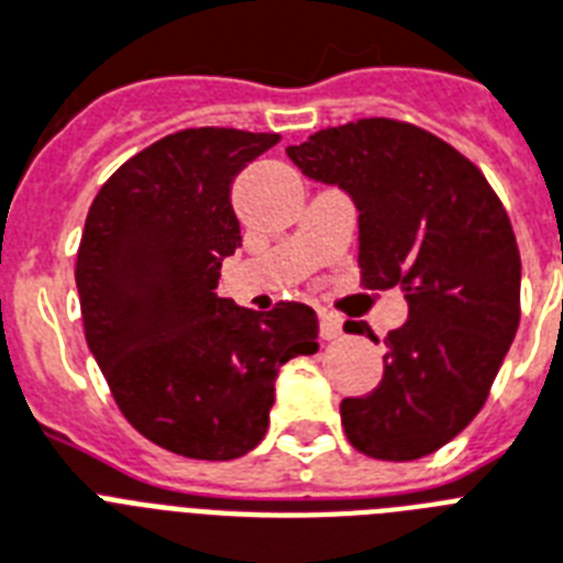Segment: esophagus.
<instances>
[{
	"instance_id": "34e87169",
	"label": "esophagus",
	"mask_w": 563,
	"mask_h": 563,
	"mask_svg": "<svg viewBox=\"0 0 563 563\" xmlns=\"http://www.w3.org/2000/svg\"><path fill=\"white\" fill-rule=\"evenodd\" d=\"M318 333H321V339H327V342H333V339H342V335H344L342 318L330 316V312H321V318H318Z\"/></svg>"
}]
</instances>
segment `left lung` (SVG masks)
Returning a JSON list of instances; mask_svg holds the SVG:
<instances>
[{"instance_id":"8db88e82","label":"left lung","mask_w":563,"mask_h":563,"mask_svg":"<svg viewBox=\"0 0 563 563\" xmlns=\"http://www.w3.org/2000/svg\"><path fill=\"white\" fill-rule=\"evenodd\" d=\"M286 154L360 212L362 286L409 300L385 335L383 383L342 400L344 435L383 462L435 453L479 415L520 324L508 212L464 154L394 119L327 128Z\"/></svg>"}]
</instances>
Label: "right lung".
<instances>
[{
	"label": "right lung",
	"mask_w": 563,
	"mask_h": 563,
	"mask_svg": "<svg viewBox=\"0 0 563 563\" xmlns=\"http://www.w3.org/2000/svg\"><path fill=\"white\" fill-rule=\"evenodd\" d=\"M277 143L236 128L163 136L122 163L87 212L75 263L84 335L128 423L169 453H251L280 368L318 351L307 303L254 312L216 291L242 245L233 180Z\"/></svg>",
	"instance_id": "obj_1"
}]
</instances>
